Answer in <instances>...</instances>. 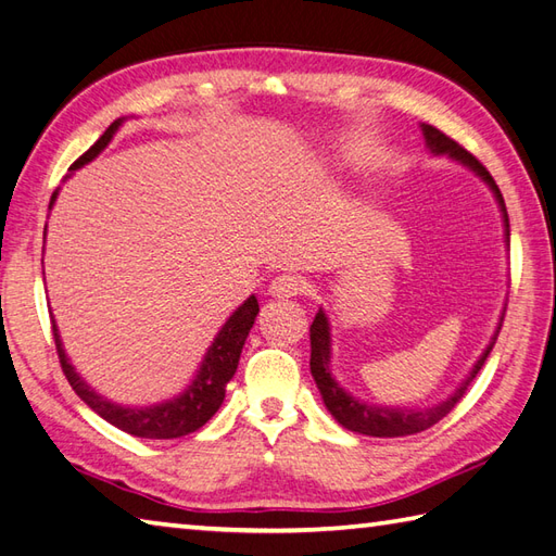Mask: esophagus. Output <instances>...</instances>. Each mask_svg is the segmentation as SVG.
Segmentation results:
<instances>
[{"label": "esophagus", "mask_w": 556, "mask_h": 556, "mask_svg": "<svg viewBox=\"0 0 556 556\" xmlns=\"http://www.w3.org/2000/svg\"><path fill=\"white\" fill-rule=\"evenodd\" d=\"M307 291V281L295 275H279L269 283V295L275 299H291V295H301Z\"/></svg>", "instance_id": "obj_1"}]
</instances>
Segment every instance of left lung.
Instances as JSON below:
<instances>
[{
  "instance_id": "8db88e82",
  "label": "left lung",
  "mask_w": 556,
  "mask_h": 556,
  "mask_svg": "<svg viewBox=\"0 0 556 556\" xmlns=\"http://www.w3.org/2000/svg\"><path fill=\"white\" fill-rule=\"evenodd\" d=\"M421 130H424V137H426V147H429L433 153H447V156H453L455 161L471 167V170L479 175L490 189H493L495 199H497L500 208H502V215H505V227H507V239H509V217H507V208H505V199H502L495 179H493V175L485 170V165L476 156H471V153L464 149L462 144H457L455 139H450L445 132L438 130V127L421 125ZM500 329H502V319L497 325L495 337L490 339L488 348L483 351V355L479 357V363L473 365L469 377L459 383V389L453 395L443 400V403L433 405V407H424V409L377 407V405L363 403V400L353 397L351 393H345L329 371L331 337H329V319H327L325 313H321V309L315 315L313 327H309V348H313V351H309V371H313L315 383H317V389L321 393V400H325L327 409L331 412L333 419H337L341 426H345L348 431H355V433H363V435H374V438L412 435V433L431 429L433 424H438L445 415H450V412L455 409V405L464 397V393H467L471 381L476 379V374L481 371L490 351H493Z\"/></svg>"
}]
</instances>
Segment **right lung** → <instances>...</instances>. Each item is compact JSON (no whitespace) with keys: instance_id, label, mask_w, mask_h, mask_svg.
<instances>
[{"instance_id":"right-lung-1","label":"right lung","mask_w":556,"mask_h":556,"mask_svg":"<svg viewBox=\"0 0 556 556\" xmlns=\"http://www.w3.org/2000/svg\"><path fill=\"white\" fill-rule=\"evenodd\" d=\"M121 123L123 121H113L106 127V132H103L94 144L71 165V170H77L80 165L99 156V151L106 149V144L115 135V130L121 127ZM54 201H56V191L51 193V203ZM257 309H261V305H257L255 295H251L249 301H243V305H239L235 313H231V317L225 321V327L219 329L213 345L208 348V353L203 357V365L197 374V379L191 381L189 389L182 395L165 400V403L151 405V407H123V405L111 403L106 397H101L92 386H87L83 381L80 374H77L75 367L68 363L54 319H51V331H54L59 363L63 374H66L68 383L101 419H106L109 424L115 426V429L137 438H179V435L199 431L201 426L219 409V405H223L225 389L229 379L235 377L239 357H241V348L247 343Z\"/></svg>"}]
</instances>
